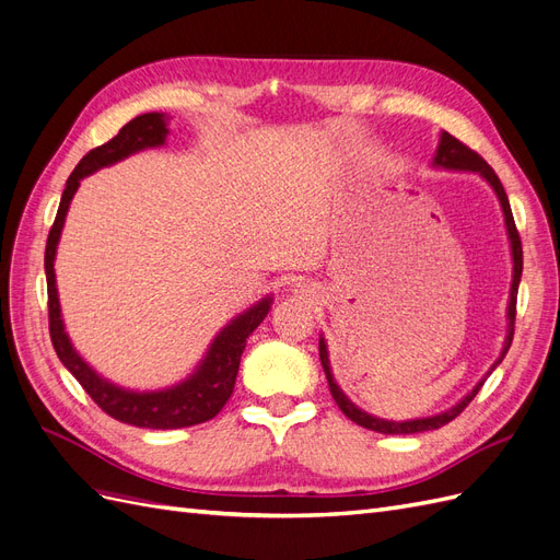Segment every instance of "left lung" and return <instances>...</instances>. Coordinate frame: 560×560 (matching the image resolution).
<instances>
[{"instance_id":"1","label":"left lung","mask_w":560,"mask_h":560,"mask_svg":"<svg viewBox=\"0 0 560 560\" xmlns=\"http://www.w3.org/2000/svg\"><path fill=\"white\" fill-rule=\"evenodd\" d=\"M434 165L439 167H448V171H471V173H479L490 186H493L498 198H500V206H502V212H504V222H506V233H510V241H512V257H514V280H512V296H510V308H506V317H510V329H506V341H504V350L500 354V360L493 364V369L502 362V358L506 354V350H510L512 346V338H514V322H516V294H518V282H521V270H523V247H521V238H518V229L514 224V214H512V208H510V198H506L504 194V186L500 182V177L493 173V167H490L477 151L469 149L467 144H463L457 138H453V135L448 132H442V142H439V149H436V156H434ZM319 362H322V369H325L327 374V381H329V389H331V397L334 401L338 404V409H341L352 422H358V425L366 428V430H374V432H381V434H418V432H428V430H439L444 428L446 422H451L453 418L460 416L467 404L477 397V393L481 389L483 381L471 389V393L460 401L455 404L451 411H444L439 416H432V418H418V420H404V422H393V420H383V418H376V416H369L366 411L358 409L346 395L343 389L336 385L334 381V374L329 369V354H327V346H325V338H319ZM490 369V371H493ZM488 371V374H490Z\"/></svg>"}]
</instances>
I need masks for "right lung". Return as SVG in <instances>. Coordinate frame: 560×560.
I'll use <instances>...</instances> for the list:
<instances>
[{
	"instance_id": "right-lung-1",
	"label": "right lung",
	"mask_w": 560,
	"mask_h": 560,
	"mask_svg": "<svg viewBox=\"0 0 560 560\" xmlns=\"http://www.w3.org/2000/svg\"><path fill=\"white\" fill-rule=\"evenodd\" d=\"M165 135H167L165 116L151 112V114L135 116L130 124H126L121 130H118L116 138L91 149L89 154L79 161L74 173L65 184L60 208H58L54 226L48 231L46 254H44L46 287H48V331H50V343H54L60 362L107 416H112L118 422H126V425L149 428V430L191 428V425H198V422L214 418L219 411H222L224 404L233 395L235 376H238L241 354L245 350L247 336L261 325L270 308V299H264L241 317H235L231 325L224 327L222 334L214 338V343L210 346L206 360H202V364L196 369V374L186 378L184 383H179L177 387L161 389V393H130V389L116 387L105 378H100L95 371L74 352L60 319V303H58V290H56V270H54L56 247L60 241L67 208H70V200L79 189V182L83 177L95 173L97 167L112 165L116 161L135 154V151L163 144Z\"/></svg>"
}]
</instances>
